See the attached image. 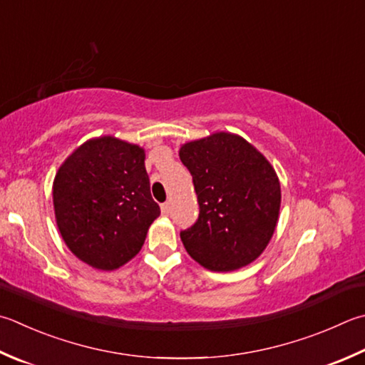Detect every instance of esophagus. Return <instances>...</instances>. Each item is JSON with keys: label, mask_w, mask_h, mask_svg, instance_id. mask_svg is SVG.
Here are the masks:
<instances>
[{"label": "esophagus", "mask_w": 365, "mask_h": 365, "mask_svg": "<svg viewBox=\"0 0 365 365\" xmlns=\"http://www.w3.org/2000/svg\"><path fill=\"white\" fill-rule=\"evenodd\" d=\"M160 208H162V215H163V216H168V212H170V203H168V202L162 203Z\"/></svg>", "instance_id": "obj_1"}]
</instances>
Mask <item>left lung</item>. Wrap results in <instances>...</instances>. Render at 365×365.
Instances as JSON below:
<instances>
[{
    "instance_id": "8db88e82",
    "label": "left lung",
    "mask_w": 365,
    "mask_h": 365,
    "mask_svg": "<svg viewBox=\"0 0 365 365\" xmlns=\"http://www.w3.org/2000/svg\"><path fill=\"white\" fill-rule=\"evenodd\" d=\"M180 159L190 171L200 212L181 230L185 251L211 272L256 260L278 222L281 189L265 157L232 133L185 143Z\"/></svg>"
}]
</instances>
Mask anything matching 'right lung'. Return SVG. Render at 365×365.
Instances as JSON below:
<instances>
[{
	"mask_svg": "<svg viewBox=\"0 0 365 365\" xmlns=\"http://www.w3.org/2000/svg\"><path fill=\"white\" fill-rule=\"evenodd\" d=\"M66 246L82 262L114 270L140 252L160 208L150 197L144 150L113 136L82 144L53 180Z\"/></svg>",
	"mask_w": 365,
	"mask_h": 365,
	"instance_id": "1",
	"label": "right lung"
}]
</instances>
